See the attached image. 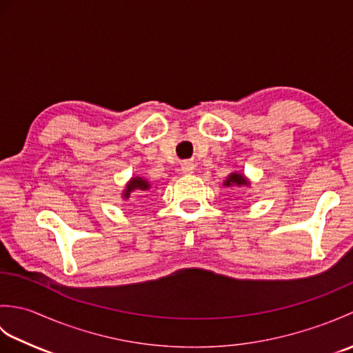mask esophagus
<instances>
[{
	"label": "esophagus",
	"instance_id": "1",
	"mask_svg": "<svg viewBox=\"0 0 353 353\" xmlns=\"http://www.w3.org/2000/svg\"><path fill=\"white\" fill-rule=\"evenodd\" d=\"M181 168H182L183 174H192L194 170H196V165H194V162H191V161H183L181 163Z\"/></svg>",
	"mask_w": 353,
	"mask_h": 353
}]
</instances>
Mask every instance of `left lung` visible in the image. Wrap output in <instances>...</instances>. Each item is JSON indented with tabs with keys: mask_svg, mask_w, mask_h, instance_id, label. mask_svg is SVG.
<instances>
[{
	"mask_svg": "<svg viewBox=\"0 0 353 353\" xmlns=\"http://www.w3.org/2000/svg\"><path fill=\"white\" fill-rule=\"evenodd\" d=\"M252 183L249 179H247V176H244L243 172H238V171H234L230 172V174L226 177V181L223 182V186H228V188H243V186H247L249 188Z\"/></svg>",
	"mask_w": 353,
	"mask_h": 353,
	"instance_id": "left-lung-1",
	"label": "left lung"
}]
</instances>
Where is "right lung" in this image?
I'll use <instances>...</instances> for the list:
<instances>
[{"label": "right lung", "instance_id": "obj_1", "mask_svg": "<svg viewBox=\"0 0 353 353\" xmlns=\"http://www.w3.org/2000/svg\"><path fill=\"white\" fill-rule=\"evenodd\" d=\"M150 188H152V185H150V182L147 181L145 177L133 176V177H130V181L125 183L124 190L121 192V197L124 200H127V199H130L132 192H134V191H148Z\"/></svg>", "mask_w": 353, "mask_h": 353}]
</instances>
